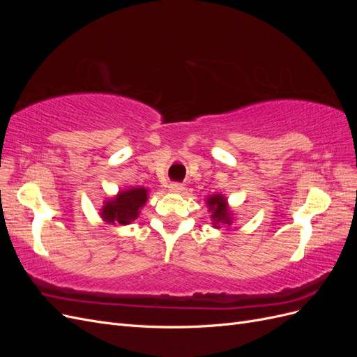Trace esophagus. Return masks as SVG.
<instances>
[{"label":"esophagus","instance_id":"34e87169","mask_svg":"<svg viewBox=\"0 0 357 357\" xmlns=\"http://www.w3.org/2000/svg\"><path fill=\"white\" fill-rule=\"evenodd\" d=\"M168 188H169V192H174V193L183 192V189H185V186H183L181 183H171Z\"/></svg>","mask_w":357,"mask_h":357}]
</instances>
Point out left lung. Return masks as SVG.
Segmentation results:
<instances>
[{"instance_id": "1", "label": "left lung", "mask_w": 357, "mask_h": 357, "mask_svg": "<svg viewBox=\"0 0 357 357\" xmlns=\"http://www.w3.org/2000/svg\"><path fill=\"white\" fill-rule=\"evenodd\" d=\"M207 205L208 211H211V220L214 228H220V225H231L234 222L228 201L220 193H218V195H210L207 198Z\"/></svg>"}]
</instances>
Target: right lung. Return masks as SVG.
I'll use <instances>...</instances> for the list:
<instances>
[{
  "mask_svg": "<svg viewBox=\"0 0 357 357\" xmlns=\"http://www.w3.org/2000/svg\"><path fill=\"white\" fill-rule=\"evenodd\" d=\"M149 190L146 188H132L121 190L117 195L109 201H105L101 208V218L109 225H129L134 222L139 210L144 207L147 201Z\"/></svg>",
  "mask_w": 357,
  "mask_h": 357,
  "instance_id": "obj_1",
  "label": "right lung"
}]
</instances>
